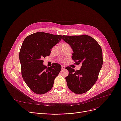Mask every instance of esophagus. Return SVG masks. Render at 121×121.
Wrapping results in <instances>:
<instances>
[{
    "label": "esophagus",
    "instance_id": "obj_1",
    "mask_svg": "<svg viewBox=\"0 0 121 121\" xmlns=\"http://www.w3.org/2000/svg\"><path fill=\"white\" fill-rule=\"evenodd\" d=\"M61 67H62V69H65V66L62 65Z\"/></svg>",
    "mask_w": 121,
    "mask_h": 121
}]
</instances>
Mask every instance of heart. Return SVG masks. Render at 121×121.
Returning <instances> with one entry per match:
<instances>
[{"label": "heart", "mask_w": 121, "mask_h": 121, "mask_svg": "<svg viewBox=\"0 0 121 121\" xmlns=\"http://www.w3.org/2000/svg\"><path fill=\"white\" fill-rule=\"evenodd\" d=\"M67 44L66 43H64V44Z\"/></svg>", "instance_id": "1"}]
</instances>
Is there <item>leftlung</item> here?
<instances>
[{
  "label": "left lung",
  "instance_id": "1",
  "mask_svg": "<svg viewBox=\"0 0 121 121\" xmlns=\"http://www.w3.org/2000/svg\"><path fill=\"white\" fill-rule=\"evenodd\" d=\"M62 39L72 49V59L81 68L75 71L68 67L69 75L65 78L69 89L80 94L89 91L98 79L103 65V53L96 40L86 35H63Z\"/></svg>",
  "mask_w": 121,
  "mask_h": 121
}]
</instances>
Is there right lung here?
I'll return each mask as SVG.
<instances>
[{
  "mask_svg": "<svg viewBox=\"0 0 121 121\" xmlns=\"http://www.w3.org/2000/svg\"><path fill=\"white\" fill-rule=\"evenodd\" d=\"M61 39V35L37 32L28 36L22 43L19 52L22 76L29 87L36 94L50 91L61 69L57 63L47 68L42 60L50 55L52 47Z\"/></svg>",
  "mask_w": 121,
  "mask_h": 121,
  "instance_id": "add662e5",
  "label": "right lung"
}]
</instances>
